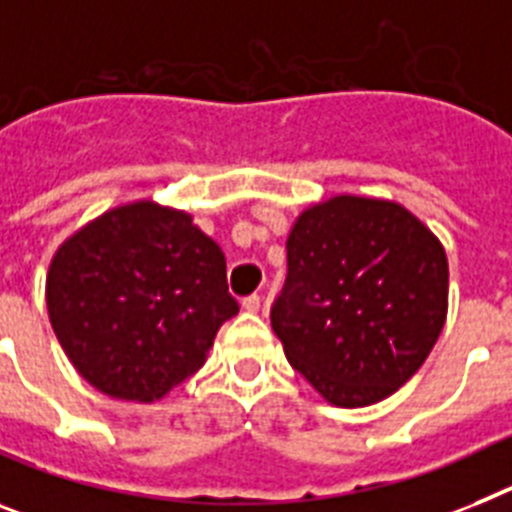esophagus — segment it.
<instances>
[{
    "label": "esophagus",
    "mask_w": 512,
    "mask_h": 512,
    "mask_svg": "<svg viewBox=\"0 0 512 512\" xmlns=\"http://www.w3.org/2000/svg\"><path fill=\"white\" fill-rule=\"evenodd\" d=\"M260 304H263V299H260L257 294H249L242 299V307L247 309V312H257V309H260Z\"/></svg>",
    "instance_id": "obj_1"
}]
</instances>
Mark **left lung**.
Returning <instances> with one entry per match:
<instances>
[{
    "label": "left lung",
    "mask_w": 512,
    "mask_h": 512,
    "mask_svg": "<svg viewBox=\"0 0 512 512\" xmlns=\"http://www.w3.org/2000/svg\"><path fill=\"white\" fill-rule=\"evenodd\" d=\"M270 325L333 406H369L422 367L448 315V257L388 200L341 195L304 210L286 242Z\"/></svg>",
    "instance_id": "left-lung-1"
}]
</instances>
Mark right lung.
Masks as SVG:
<instances>
[{
    "label": "right lung",
    "instance_id": "1",
    "mask_svg": "<svg viewBox=\"0 0 512 512\" xmlns=\"http://www.w3.org/2000/svg\"><path fill=\"white\" fill-rule=\"evenodd\" d=\"M46 307L77 372L124 401H153L195 375L239 312L221 247L192 216L148 200L103 213L59 247Z\"/></svg>",
    "mask_w": 512,
    "mask_h": 512
}]
</instances>
